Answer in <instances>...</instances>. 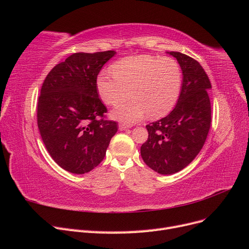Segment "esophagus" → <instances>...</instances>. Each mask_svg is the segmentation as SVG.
Listing matches in <instances>:
<instances>
[{"label":"esophagus","instance_id":"1","mask_svg":"<svg viewBox=\"0 0 249 249\" xmlns=\"http://www.w3.org/2000/svg\"><path fill=\"white\" fill-rule=\"evenodd\" d=\"M131 126H132V124H119V125H118L120 131H124L126 129H129V127H131Z\"/></svg>","mask_w":249,"mask_h":249}]
</instances>
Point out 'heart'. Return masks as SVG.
Masks as SVG:
<instances>
[{"instance_id":"obj_1","label":"heart","mask_w":249,"mask_h":249,"mask_svg":"<svg viewBox=\"0 0 249 249\" xmlns=\"http://www.w3.org/2000/svg\"><path fill=\"white\" fill-rule=\"evenodd\" d=\"M96 79L102 101L115 106L130 95L133 99L112 111L115 119L135 123L146 115L159 118L177 104L182 88V70L172 58L152 55L130 56L112 65Z\"/></svg>"}]
</instances>
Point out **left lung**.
I'll return each instance as SVG.
<instances>
[{
  "instance_id": "left-lung-1",
  "label": "left lung",
  "mask_w": 249,
  "mask_h": 249,
  "mask_svg": "<svg viewBox=\"0 0 249 249\" xmlns=\"http://www.w3.org/2000/svg\"><path fill=\"white\" fill-rule=\"evenodd\" d=\"M175 57L183 72L178 103L167 116L146 125L148 138L140 148L149 168L160 175H173L188 166L198 155L211 126L208 74L193 58L179 52Z\"/></svg>"
}]
</instances>
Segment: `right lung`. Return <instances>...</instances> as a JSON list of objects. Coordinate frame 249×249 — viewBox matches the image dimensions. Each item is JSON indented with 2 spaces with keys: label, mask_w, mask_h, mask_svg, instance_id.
<instances>
[{
  "label": "right lung",
  "mask_w": 249,
  "mask_h": 249,
  "mask_svg": "<svg viewBox=\"0 0 249 249\" xmlns=\"http://www.w3.org/2000/svg\"><path fill=\"white\" fill-rule=\"evenodd\" d=\"M115 51L76 53L57 64L44 80L37 105V124L49 154L64 170L83 175L106 156L117 123L103 118L107 108L96 78Z\"/></svg>",
  "instance_id": "obj_1"
}]
</instances>
